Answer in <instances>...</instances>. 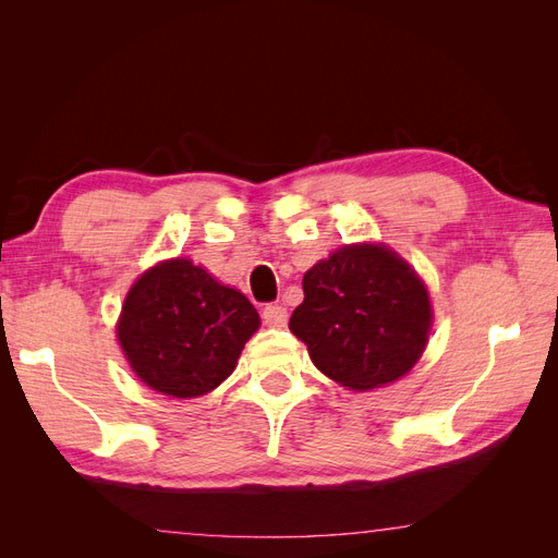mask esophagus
<instances>
[{"instance_id":"esophagus-1","label":"esophagus","mask_w":558,"mask_h":558,"mask_svg":"<svg viewBox=\"0 0 558 558\" xmlns=\"http://www.w3.org/2000/svg\"><path fill=\"white\" fill-rule=\"evenodd\" d=\"M263 320L267 326H275V328H283L286 320H289V312L281 305H267L263 310Z\"/></svg>"}]
</instances>
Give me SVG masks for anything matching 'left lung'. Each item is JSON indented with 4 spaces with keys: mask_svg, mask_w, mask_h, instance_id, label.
<instances>
[{
    "mask_svg": "<svg viewBox=\"0 0 558 558\" xmlns=\"http://www.w3.org/2000/svg\"><path fill=\"white\" fill-rule=\"evenodd\" d=\"M305 300L289 328L312 363L353 391L408 375L433 326L424 281L384 244H351L302 277Z\"/></svg>",
    "mask_w": 558,
    "mask_h": 558,
    "instance_id": "8db88e82",
    "label": "left lung"
}]
</instances>
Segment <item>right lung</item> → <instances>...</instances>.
<instances>
[{
	"label": "right lung",
	"mask_w": 558,
	"mask_h": 558,
	"mask_svg": "<svg viewBox=\"0 0 558 558\" xmlns=\"http://www.w3.org/2000/svg\"><path fill=\"white\" fill-rule=\"evenodd\" d=\"M258 326L260 316L246 295L189 258H174L132 283L116 335L146 386L172 398H197L232 375Z\"/></svg>",
	"instance_id": "add662e5"
}]
</instances>
